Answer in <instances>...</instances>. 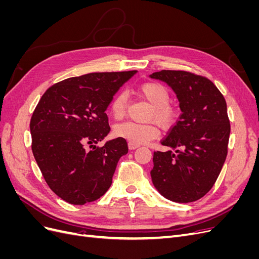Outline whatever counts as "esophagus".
Segmentation results:
<instances>
[{
	"label": "esophagus",
	"mask_w": 259,
	"mask_h": 259,
	"mask_svg": "<svg viewBox=\"0 0 259 259\" xmlns=\"http://www.w3.org/2000/svg\"><path fill=\"white\" fill-rule=\"evenodd\" d=\"M128 147L131 150H135V149H137L139 146L138 145H135V144H132V143H128Z\"/></svg>",
	"instance_id": "1"
}]
</instances>
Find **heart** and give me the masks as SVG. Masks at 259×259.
I'll return each mask as SVG.
<instances>
[{
  "instance_id": "obj_1",
  "label": "heart",
  "mask_w": 259,
  "mask_h": 259,
  "mask_svg": "<svg viewBox=\"0 0 259 259\" xmlns=\"http://www.w3.org/2000/svg\"><path fill=\"white\" fill-rule=\"evenodd\" d=\"M139 93L152 105L150 117L158 122L163 128H169L177 122L178 112L169 105V91L161 83L148 82L139 88ZM128 99L125 93L116 94L111 101L110 111L114 119H122L127 111ZM114 134L128 143L143 145L159 136V128L152 123H136L126 121L117 124Z\"/></svg>"
}]
</instances>
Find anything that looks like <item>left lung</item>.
<instances>
[{"mask_svg":"<svg viewBox=\"0 0 259 259\" xmlns=\"http://www.w3.org/2000/svg\"><path fill=\"white\" fill-rule=\"evenodd\" d=\"M176 94L182 110L161 144L174 149L153 153L152 183L163 197L188 203L211 189L228 153L230 122L227 104L207 77L180 70L150 74Z\"/></svg>","mask_w":259,"mask_h":259,"instance_id":"obj_1","label":"left lung"}]
</instances>
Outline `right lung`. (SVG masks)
Listing matches in <instances>:
<instances>
[{
  "mask_svg": "<svg viewBox=\"0 0 259 259\" xmlns=\"http://www.w3.org/2000/svg\"><path fill=\"white\" fill-rule=\"evenodd\" d=\"M137 71L69 77L46 91L30 121L32 152L45 182L59 198L83 205L107 192L126 140L96 147L110 132L106 110ZM90 146V150L87 148Z\"/></svg>",
  "mask_w": 259,
  "mask_h": 259,
  "instance_id": "obj_1",
  "label": "right lung"
}]
</instances>
